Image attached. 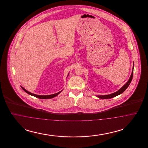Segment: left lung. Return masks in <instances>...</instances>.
Instances as JSON below:
<instances>
[{
    "label": "left lung",
    "instance_id": "1",
    "mask_svg": "<svg viewBox=\"0 0 148 148\" xmlns=\"http://www.w3.org/2000/svg\"><path fill=\"white\" fill-rule=\"evenodd\" d=\"M134 63H133V70H132V73L131 74V75L129 77L128 81L127 82V83L124 85L119 90H118L117 92H115L114 93L112 94H108V95H97V97L100 99H111L112 98H114L116 96H118L120 94H122L123 92H124L127 88V87L129 86V84H130L132 80V79H133V70H134Z\"/></svg>",
    "mask_w": 148,
    "mask_h": 148
}]
</instances>
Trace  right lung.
<instances>
[{"label":"right lung","mask_w":148,"mask_h":148,"mask_svg":"<svg viewBox=\"0 0 148 148\" xmlns=\"http://www.w3.org/2000/svg\"><path fill=\"white\" fill-rule=\"evenodd\" d=\"M68 75H69V74H68L67 77H68ZM21 88L24 90V91H25V92H26L27 93H28L29 95H32V96H34V97H35L36 98H38L41 99L53 98H54V97H56L59 94H60L61 92H62V90H61V91H60V92H57V93H56V94H51V95H37V94H33V93H32V92H28V90H27L26 89H24L23 87H22V86H21Z\"/></svg>","instance_id":"obj_1"}]
</instances>
